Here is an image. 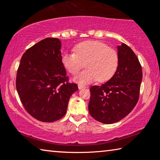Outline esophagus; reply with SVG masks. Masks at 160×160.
<instances>
[{
	"label": "esophagus",
	"instance_id": "34e87169",
	"mask_svg": "<svg viewBox=\"0 0 160 160\" xmlns=\"http://www.w3.org/2000/svg\"><path fill=\"white\" fill-rule=\"evenodd\" d=\"M84 88H85V86L82 85H78V89H79V90H82Z\"/></svg>",
	"mask_w": 160,
	"mask_h": 160
}]
</instances>
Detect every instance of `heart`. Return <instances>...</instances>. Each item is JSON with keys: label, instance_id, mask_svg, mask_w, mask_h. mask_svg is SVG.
<instances>
[{"label": "heart", "instance_id": "heart-1", "mask_svg": "<svg viewBox=\"0 0 160 160\" xmlns=\"http://www.w3.org/2000/svg\"><path fill=\"white\" fill-rule=\"evenodd\" d=\"M63 66L72 75L74 80L82 85L96 82H105L115 73L118 65V54L114 48L98 41H87L77 44L74 53H65L61 58Z\"/></svg>", "mask_w": 160, "mask_h": 160}]
</instances>
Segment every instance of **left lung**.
I'll use <instances>...</instances> for the list:
<instances>
[{
    "label": "left lung",
    "mask_w": 160,
    "mask_h": 160,
    "mask_svg": "<svg viewBox=\"0 0 160 160\" xmlns=\"http://www.w3.org/2000/svg\"><path fill=\"white\" fill-rule=\"evenodd\" d=\"M118 65L113 77L102 86L91 87L88 109L99 122H117L133 109L139 99L142 67L132 50L125 44L118 46Z\"/></svg>",
    "instance_id": "8db88e82"
}]
</instances>
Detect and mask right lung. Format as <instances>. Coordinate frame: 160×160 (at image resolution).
Segmentation results:
<instances>
[{
  "label": "right lung",
  "mask_w": 160,
  "mask_h": 160,
  "mask_svg": "<svg viewBox=\"0 0 160 160\" xmlns=\"http://www.w3.org/2000/svg\"><path fill=\"white\" fill-rule=\"evenodd\" d=\"M61 48L57 38H46L26 51L18 69L16 88L22 104L42 122L63 117L70 96L78 90L77 84L68 82Z\"/></svg>",
  "instance_id": "add662e5"
}]
</instances>
